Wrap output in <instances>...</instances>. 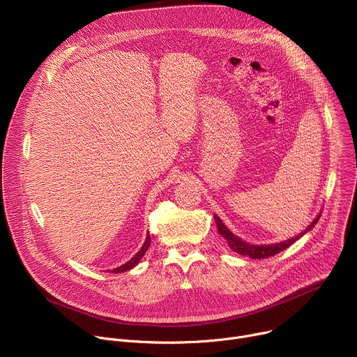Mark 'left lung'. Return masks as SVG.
I'll return each instance as SVG.
<instances>
[{"mask_svg":"<svg viewBox=\"0 0 357 357\" xmlns=\"http://www.w3.org/2000/svg\"><path fill=\"white\" fill-rule=\"evenodd\" d=\"M321 216H318L312 223L311 226H308V229L305 230L303 233L298 234L296 237H292L287 241H281V243H277V244H270V245H251L243 240H240L237 236H234L223 223L222 220L215 215V220H216V225H218V230L219 233L227 240L231 250H234L236 252L241 254V256H248L250 259H267V257H271V256H275V254H278L280 251L285 250L287 247H289L292 243H295L299 237H302L305 233H307L308 230H311L319 220Z\"/></svg>","mask_w":357,"mask_h":357,"instance_id":"left-lung-1","label":"left lung"}]
</instances>
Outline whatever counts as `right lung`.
<instances>
[{
  "instance_id": "add662e5",
  "label": "right lung",
  "mask_w": 357,
  "mask_h": 357,
  "mask_svg": "<svg viewBox=\"0 0 357 357\" xmlns=\"http://www.w3.org/2000/svg\"><path fill=\"white\" fill-rule=\"evenodd\" d=\"M149 244H151V237H149V234H148V236H146V240H145V243H144V245L141 247V250L135 254V256H134L130 261H127L126 264H123V266H120V267L114 268V270H113V273H124V271H128V270H131L132 267H135V266L138 264V261L142 259L144 254L146 252V250H148Z\"/></svg>"
}]
</instances>
